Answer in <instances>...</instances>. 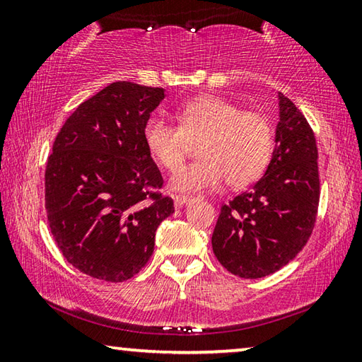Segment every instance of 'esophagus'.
I'll return each mask as SVG.
<instances>
[{"mask_svg":"<svg viewBox=\"0 0 362 362\" xmlns=\"http://www.w3.org/2000/svg\"><path fill=\"white\" fill-rule=\"evenodd\" d=\"M192 199H193L192 196H185V194H175V196H174L175 207H180V206H183V204H187V203H189V201H192Z\"/></svg>","mask_w":362,"mask_h":362,"instance_id":"34e87169","label":"esophagus"}]
</instances>
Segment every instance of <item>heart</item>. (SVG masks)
Instances as JSON below:
<instances>
[{"label":"heart","mask_w":362,"mask_h":362,"mask_svg":"<svg viewBox=\"0 0 362 362\" xmlns=\"http://www.w3.org/2000/svg\"><path fill=\"white\" fill-rule=\"evenodd\" d=\"M175 126L164 116H153L144 127L150 156L166 170L185 159L189 142H198V161L180 168L170 179L177 192L214 189L226 182L243 188L265 173L274 148L272 121L260 112L243 110L218 95H201L177 107Z\"/></svg>","instance_id":"heart-1"}]
</instances>
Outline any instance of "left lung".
<instances>
[{
  "label": "left lung",
  "mask_w": 362,
  "mask_h": 362,
  "mask_svg": "<svg viewBox=\"0 0 362 362\" xmlns=\"http://www.w3.org/2000/svg\"><path fill=\"white\" fill-rule=\"evenodd\" d=\"M279 97L276 146L265 175L220 209L212 250L235 276L255 279L287 265L315 228L320 173L315 132L303 113Z\"/></svg>",
  "instance_id": "obj_1"
}]
</instances>
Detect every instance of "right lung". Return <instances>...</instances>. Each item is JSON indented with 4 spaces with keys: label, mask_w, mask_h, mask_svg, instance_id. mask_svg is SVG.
Returning a JSON list of instances; mask_svg holds the SVG:
<instances>
[{
    "label": "right lung",
    "mask_w": 362,
    "mask_h": 362,
    "mask_svg": "<svg viewBox=\"0 0 362 362\" xmlns=\"http://www.w3.org/2000/svg\"><path fill=\"white\" fill-rule=\"evenodd\" d=\"M163 88L116 81L83 102L54 140L45 174L47 223L65 260L121 283L150 260L158 225L174 212L144 144Z\"/></svg>",
    "instance_id": "right-lung-1"
}]
</instances>
